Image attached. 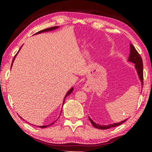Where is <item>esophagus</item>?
<instances>
[{
  "label": "esophagus",
  "instance_id": "obj_1",
  "mask_svg": "<svg viewBox=\"0 0 152 152\" xmlns=\"http://www.w3.org/2000/svg\"><path fill=\"white\" fill-rule=\"evenodd\" d=\"M92 88L91 85L89 83H86L84 84V86H83V91H84L85 92H90L91 91V90Z\"/></svg>",
  "mask_w": 152,
  "mask_h": 152
}]
</instances>
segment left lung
<instances>
[{
    "label": "left lung",
    "instance_id": "left-lung-1",
    "mask_svg": "<svg viewBox=\"0 0 152 152\" xmlns=\"http://www.w3.org/2000/svg\"><path fill=\"white\" fill-rule=\"evenodd\" d=\"M128 61H130V62H132L135 64V68L137 72V76L139 79L140 80L141 86H143V61L142 59H141L140 55L139 54L137 50H135L134 46H133L132 43H130V52L128 58ZM90 121L91 122L92 125L94 126L95 128L99 129H107L117 127V126H119L121 125L122 123H124L125 121L127 120V119H125L124 121H122L119 122V123H112V124H109L107 125H100L96 123L94 121H93L91 119V118L88 117Z\"/></svg>",
    "mask_w": 152,
    "mask_h": 152
}]
</instances>
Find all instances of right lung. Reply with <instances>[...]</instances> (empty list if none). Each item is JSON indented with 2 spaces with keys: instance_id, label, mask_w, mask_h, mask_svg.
<instances>
[{
  "instance_id": "right-lung-1",
  "label": "right lung",
  "mask_w": 152,
  "mask_h": 152,
  "mask_svg": "<svg viewBox=\"0 0 152 152\" xmlns=\"http://www.w3.org/2000/svg\"><path fill=\"white\" fill-rule=\"evenodd\" d=\"M60 27L59 26H56V27H50V28H48V29H43V30H42V31H39V32H37V33H36L35 34H34V35H36V34H39V33H44V32H48V31H53V30H56V29H58V28ZM20 49H21V47H20V48L19 49V51H18L17 52V53L19 52V51L20 50ZM17 53L16 55L15 56V57H14V59H13V60H12V64H11V68H12V63H13V61H14V60H15V58H16V56H17ZM73 90H74V87H72V88H71L70 90H69L68 91V92H67L66 93V96H64V101H63V105H64V102H65V99H66V98L68 96V95H70L72 92V91H73ZM61 112H60V114H61ZM20 117V116H19ZM20 119H23V118H21V117H20ZM55 122H53V123H51V124H49V125H43V126H39V127H40V128H45V127H49V126H50V125H53V123H54Z\"/></svg>"
}]
</instances>
